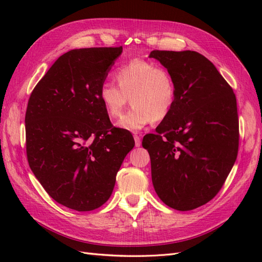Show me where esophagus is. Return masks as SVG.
I'll return each mask as SVG.
<instances>
[{"label":"esophagus","instance_id":"34e87169","mask_svg":"<svg viewBox=\"0 0 262 262\" xmlns=\"http://www.w3.org/2000/svg\"><path fill=\"white\" fill-rule=\"evenodd\" d=\"M134 140H135V146L136 147L141 146V137L138 135H134Z\"/></svg>","mask_w":262,"mask_h":262}]
</instances>
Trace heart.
Returning a JSON list of instances; mask_svg holds the SVG:
<instances>
[{
  "label": "heart",
  "instance_id": "heart-1",
  "mask_svg": "<svg viewBox=\"0 0 262 262\" xmlns=\"http://www.w3.org/2000/svg\"><path fill=\"white\" fill-rule=\"evenodd\" d=\"M116 84L100 86L99 99L111 118L121 115L129 101L133 107L118 121L120 128L137 132L149 122L165 119L173 109L177 88L170 72L145 59H133L115 72Z\"/></svg>",
  "mask_w": 262,
  "mask_h": 262
}]
</instances>
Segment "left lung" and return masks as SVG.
Listing matches in <instances>:
<instances>
[{
	"label": "left lung",
	"mask_w": 262,
	"mask_h": 262,
	"mask_svg": "<svg viewBox=\"0 0 262 262\" xmlns=\"http://www.w3.org/2000/svg\"><path fill=\"white\" fill-rule=\"evenodd\" d=\"M173 76V109L155 134L143 138L152 182L162 202L177 210L207 204L223 187L238 151L236 98L214 64L192 51H153Z\"/></svg>",
	"instance_id": "8db88e82"
}]
</instances>
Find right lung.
Returning a JSON list of instances; mask_svg holds the SVG:
<instances>
[{
	"label": "right lung",
	"mask_w": 262,
	"mask_h": 262,
	"mask_svg": "<svg viewBox=\"0 0 262 262\" xmlns=\"http://www.w3.org/2000/svg\"><path fill=\"white\" fill-rule=\"evenodd\" d=\"M122 47L72 49L33 89L26 111L28 163L46 192L77 211L97 209L113 193L117 172L134 147L99 99Z\"/></svg>",
	"instance_id": "1"
}]
</instances>
